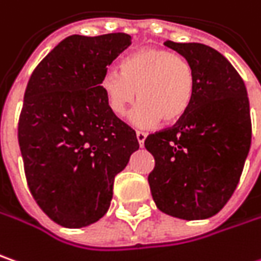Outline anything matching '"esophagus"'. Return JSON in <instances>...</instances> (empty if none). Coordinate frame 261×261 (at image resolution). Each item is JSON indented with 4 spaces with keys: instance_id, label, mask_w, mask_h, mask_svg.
<instances>
[{
    "instance_id": "1",
    "label": "esophagus",
    "mask_w": 261,
    "mask_h": 261,
    "mask_svg": "<svg viewBox=\"0 0 261 261\" xmlns=\"http://www.w3.org/2000/svg\"><path fill=\"white\" fill-rule=\"evenodd\" d=\"M145 138H147V134H145V132H141V130H138L137 139H138V142H139V145H141V147L144 145V142H145Z\"/></svg>"
}]
</instances>
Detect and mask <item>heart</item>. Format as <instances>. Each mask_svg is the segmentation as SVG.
<instances>
[{"instance_id":"obj_1","label":"heart","mask_w":261,"mask_h":261,"mask_svg":"<svg viewBox=\"0 0 261 261\" xmlns=\"http://www.w3.org/2000/svg\"><path fill=\"white\" fill-rule=\"evenodd\" d=\"M197 88L192 64L175 53L147 46L122 61V72L106 70L101 89L113 114L122 117L134 101H141L130 114L138 127H150L163 120L173 124L191 109Z\"/></svg>"}]
</instances>
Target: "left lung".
Instances as JSON below:
<instances>
[{
	"instance_id": "obj_1",
	"label": "left lung",
	"mask_w": 261,
	"mask_h": 261,
	"mask_svg": "<svg viewBox=\"0 0 261 261\" xmlns=\"http://www.w3.org/2000/svg\"><path fill=\"white\" fill-rule=\"evenodd\" d=\"M192 64L195 97L175 126L151 134L155 160L148 175L159 210L185 220L219 213L237 188L251 145L247 88L233 66L212 46L166 41Z\"/></svg>"
}]
</instances>
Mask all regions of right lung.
Here are the masks:
<instances>
[{
  "instance_id": "obj_1",
  "label": "right lung",
  "mask_w": 261,
  "mask_h": 261,
  "mask_svg": "<svg viewBox=\"0 0 261 261\" xmlns=\"http://www.w3.org/2000/svg\"><path fill=\"white\" fill-rule=\"evenodd\" d=\"M127 33L72 35L33 70L19 119V145L35 201L64 228L107 213L114 176L139 148L135 130L113 114L101 89Z\"/></svg>"
}]
</instances>
